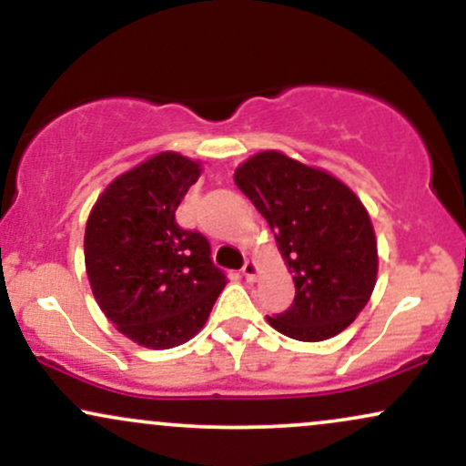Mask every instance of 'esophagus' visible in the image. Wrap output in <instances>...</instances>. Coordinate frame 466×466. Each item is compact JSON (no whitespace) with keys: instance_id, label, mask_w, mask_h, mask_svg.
I'll list each match as a JSON object with an SVG mask.
<instances>
[{"instance_id":"esophagus-1","label":"esophagus","mask_w":466,"mask_h":466,"mask_svg":"<svg viewBox=\"0 0 466 466\" xmlns=\"http://www.w3.org/2000/svg\"><path fill=\"white\" fill-rule=\"evenodd\" d=\"M243 276L248 278V282H254L256 276H258V265H256L254 260H245V265H243Z\"/></svg>"}]
</instances>
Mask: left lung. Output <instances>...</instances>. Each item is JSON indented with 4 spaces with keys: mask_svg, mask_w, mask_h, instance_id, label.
Here are the masks:
<instances>
[{
    "mask_svg": "<svg viewBox=\"0 0 466 466\" xmlns=\"http://www.w3.org/2000/svg\"><path fill=\"white\" fill-rule=\"evenodd\" d=\"M234 184L269 223L296 285L291 307L267 322L300 341L341 333L377 285V237L360 197L280 151L251 155L234 170Z\"/></svg>",
    "mask_w": 466,
    "mask_h": 466,
    "instance_id": "8db88e82",
    "label": "left lung"
}]
</instances>
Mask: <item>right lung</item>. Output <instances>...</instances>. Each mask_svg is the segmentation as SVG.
I'll return each mask as SVG.
<instances>
[{
  "instance_id": "add662e5",
  "label": "right lung",
  "mask_w": 466,
  "mask_h": 466,
  "mask_svg": "<svg viewBox=\"0 0 466 466\" xmlns=\"http://www.w3.org/2000/svg\"><path fill=\"white\" fill-rule=\"evenodd\" d=\"M199 175L201 162L175 151L153 155L106 186L85 226V269L96 302L144 349L192 339L226 287L208 238L175 221Z\"/></svg>"
}]
</instances>
